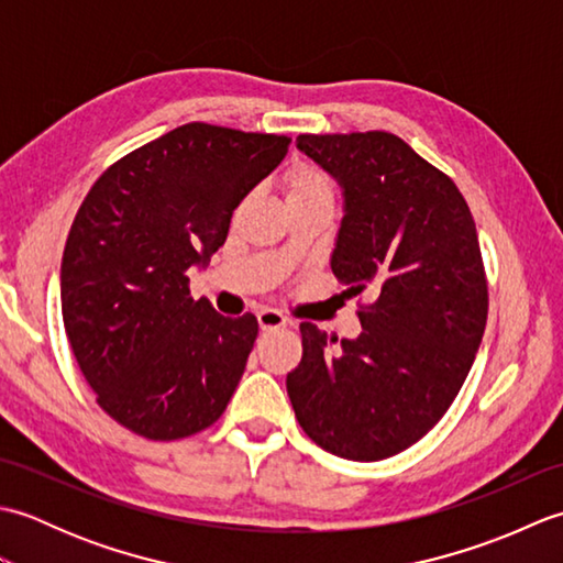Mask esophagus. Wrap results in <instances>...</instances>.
<instances>
[{
	"label": "esophagus",
	"instance_id": "obj_1",
	"mask_svg": "<svg viewBox=\"0 0 563 563\" xmlns=\"http://www.w3.org/2000/svg\"><path fill=\"white\" fill-rule=\"evenodd\" d=\"M288 324H290V319L283 317L278 309H261L258 312V327L263 331H275V329H283Z\"/></svg>",
	"mask_w": 563,
	"mask_h": 563
}]
</instances>
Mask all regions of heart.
<instances>
[{
    "mask_svg": "<svg viewBox=\"0 0 563 563\" xmlns=\"http://www.w3.org/2000/svg\"><path fill=\"white\" fill-rule=\"evenodd\" d=\"M285 186H288V200L295 198H333V184L331 178L317 169V166L300 164L288 172L285 178Z\"/></svg>",
    "mask_w": 563,
    "mask_h": 563,
    "instance_id": "1",
    "label": "heart"
}]
</instances>
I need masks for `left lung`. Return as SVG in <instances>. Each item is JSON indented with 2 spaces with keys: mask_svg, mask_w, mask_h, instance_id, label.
<instances>
[{
  "mask_svg": "<svg viewBox=\"0 0 563 563\" xmlns=\"http://www.w3.org/2000/svg\"><path fill=\"white\" fill-rule=\"evenodd\" d=\"M297 147L345 194L333 275L375 300L357 302L363 333L341 349L302 321L288 397L319 448L387 460L445 416L479 351L488 283L476 224L452 178L387 130L302 133Z\"/></svg>",
  "mask_w": 563,
  "mask_h": 563,
  "instance_id": "left-lung-1",
  "label": "left lung"
}]
</instances>
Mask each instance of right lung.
<instances>
[{
	"label": "right lung",
	"mask_w": 563,
	"mask_h": 563,
	"mask_svg": "<svg viewBox=\"0 0 563 563\" xmlns=\"http://www.w3.org/2000/svg\"><path fill=\"white\" fill-rule=\"evenodd\" d=\"M290 137L186 123L113 162L67 234L59 297L84 379L113 421L147 440L196 435L224 413L258 336L188 288L232 212Z\"/></svg>",
	"instance_id": "obj_1"
}]
</instances>
